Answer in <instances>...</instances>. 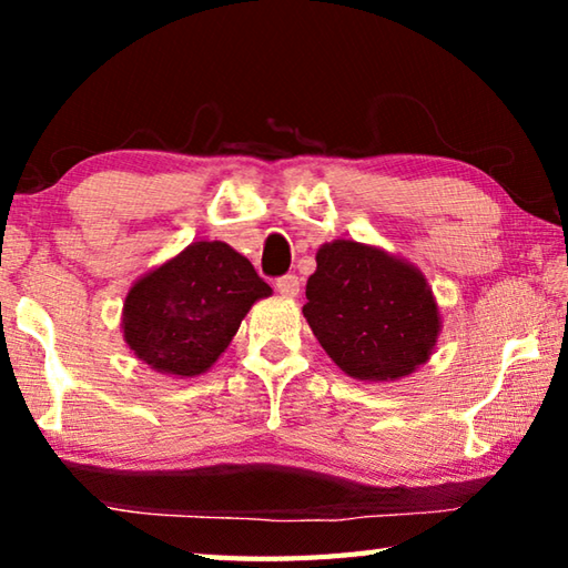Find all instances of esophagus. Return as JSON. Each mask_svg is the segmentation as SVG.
Returning <instances> with one entry per match:
<instances>
[{
  "mask_svg": "<svg viewBox=\"0 0 568 568\" xmlns=\"http://www.w3.org/2000/svg\"><path fill=\"white\" fill-rule=\"evenodd\" d=\"M275 291L283 297H295L301 293V281H297V275H283L275 281Z\"/></svg>",
  "mask_w": 568,
  "mask_h": 568,
  "instance_id": "34e87169",
  "label": "esophagus"
}]
</instances>
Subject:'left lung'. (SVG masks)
<instances>
[{
  "instance_id": "8db88e82",
  "label": "left lung",
  "mask_w": 568,
  "mask_h": 568,
  "mask_svg": "<svg viewBox=\"0 0 568 568\" xmlns=\"http://www.w3.org/2000/svg\"><path fill=\"white\" fill-rule=\"evenodd\" d=\"M315 263L303 315L343 373L388 383L428 363L440 335V311L416 265L343 237L321 245Z\"/></svg>"
}]
</instances>
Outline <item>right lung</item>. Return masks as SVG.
<instances>
[{"instance_id":"add662e5","label":"right lung","mask_w":568,"mask_h":568,"mask_svg":"<svg viewBox=\"0 0 568 568\" xmlns=\"http://www.w3.org/2000/svg\"><path fill=\"white\" fill-rule=\"evenodd\" d=\"M273 287L223 240H197L132 283L122 338L152 371L195 378L213 368L257 301Z\"/></svg>"}]
</instances>
